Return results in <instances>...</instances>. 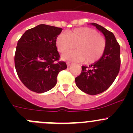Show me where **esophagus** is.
I'll return each instance as SVG.
<instances>
[{
	"mask_svg": "<svg viewBox=\"0 0 133 133\" xmlns=\"http://www.w3.org/2000/svg\"><path fill=\"white\" fill-rule=\"evenodd\" d=\"M72 64H73V63L70 62H67V65H68V67H69L71 65H72Z\"/></svg>",
	"mask_w": 133,
	"mask_h": 133,
	"instance_id": "obj_1",
	"label": "esophagus"
}]
</instances>
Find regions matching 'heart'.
Instances as JSON below:
<instances>
[{
    "label": "heart",
    "mask_w": 133,
    "mask_h": 133,
    "mask_svg": "<svg viewBox=\"0 0 133 133\" xmlns=\"http://www.w3.org/2000/svg\"><path fill=\"white\" fill-rule=\"evenodd\" d=\"M75 47L76 50L64 55L65 60L92 64L99 60L106 48L105 38L95 29L89 28H78L68 35L61 33L57 37L56 45L62 54H65Z\"/></svg>",
    "instance_id": "b5f03b06"
}]
</instances>
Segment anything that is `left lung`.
Here are the masks:
<instances>
[{
    "instance_id": "1",
    "label": "left lung",
    "mask_w": 133,
    "mask_h": 133,
    "mask_svg": "<svg viewBox=\"0 0 133 133\" xmlns=\"http://www.w3.org/2000/svg\"><path fill=\"white\" fill-rule=\"evenodd\" d=\"M104 34L105 50L97 62L89 67L82 66V72L75 83L83 92L91 95L103 92L113 83L120 71V47L112 32L96 23H91Z\"/></svg>"
}]
</instances>
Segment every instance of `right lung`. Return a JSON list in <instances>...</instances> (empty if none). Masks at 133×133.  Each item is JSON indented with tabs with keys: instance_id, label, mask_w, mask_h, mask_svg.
I'll list each match as a JSON object with an SVG mask.
<instances>
[{
	"instance_id": "1",
	"label": "right lung",
	"mask_w": 133,
	"mask_h": 133,
	"mask_svg": "<svg viewBox=\"0 0 133 133\" xmlns=\"http://www.w3.org/2000/svg\"><path fill=\"white\" fill-rule=\"evenodd\" d=\"M62 29L40 24L29 29L17 42L15 66L18 78L28 89L42 93L55 86L59 72L67 68L59 61L56 40Z\"/></svg>"
}]
</instances>
